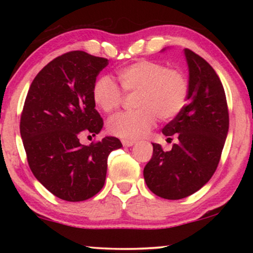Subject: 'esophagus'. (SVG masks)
Segmentation results:
<instances>
[{"label":"esophagus","mask_w":253,"mask_h":253,"mask_svg":"<svg viewBox=\"0 0 253 253\" xmlns=\"http://www.w3.org/2000/svg\"><path fill=\"white\" fill-rule=\"evenodd\" d=\"M122 144H123V146H126V147H130V146H132V145H134V141H133V140L123 139V140H122Z\"/></svg>","instance_id":"obj_1"}]
</instances>
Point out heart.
Wrapping results in <instances>:
<instances>
[{
	"instance_id": "heart-1",
	"label": "heart",
	"mask_w": 253,
	"mask_h": 253,
	"mask_svg": "<svg viewBox=\"0 0 253 253\" xmlns=\"http://www.w3.org/2000/svg\"><path fill=\"white\" fill-rule=\"evenodd\" d=\"M121 87L126 93H137L134 112L121 113L108 121V130L123 139H138L150 132L157 117L168 122L185 108L189 96V82L178 69H168L154 61L141 60L117 71ZM95 106L112 113L123 101V93L109 76L96 79L92 88Z\"/></svg>"
}]
</instances>
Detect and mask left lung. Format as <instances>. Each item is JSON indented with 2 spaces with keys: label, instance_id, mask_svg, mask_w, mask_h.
<instances>
[{
  "label": "left lung",
  "instance_id": "1",
  "mask_svg": "<svg viewBox=\"0 0 253 253\" xmlns=\"http://www.w3.org/2000/svg\"><path fill=\"white\" fill-rule=\"evenodd\" d=\"M189 68L188 105L162 133L178 141L170 151L153 145L144 168L146 185L161 198H185L203 188L219 165L229 129L227 99L214 69L190 49H184Z\"/></svg>",
  "mask_w": 253,
  "mask_h": 253
}]
</instances>
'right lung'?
Here are the masks:
<instances>
[{"instance_id": "right-lung-1", "label": "right lung", "mask_w": 253, "mask_h": 253, "mask_svg": "<svg viewBox=\"0 0 253 253\" xmlns=\"http://www.w3.org/2000/svg\"><path fill=\"white\" fill-rule=\"evenodd\" d=\"M108 60L82 50L49 62L33 79L20 117V136L36 178L58 198L83 202L106 181L110 152L120 139L105 137L88 146L83 134H98L103 121L96 112L92 88Z\"/></svg>"}]
</instances>
